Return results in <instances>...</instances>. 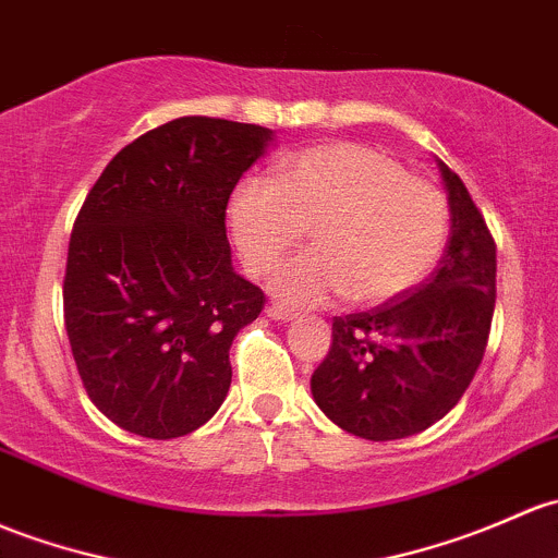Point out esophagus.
<instances>
[{"label":"esophagus","instance_id":"esophagus-1","mask_svg":"<svg viewBox=\"0 0 558 558\" xmlns=\"http://www.w3.org/2000/svg\"><path fill=\"white\" fill-rule=\"evenodd\" d=\"M267 315L272 320H283V324H286V320H294L296 318L294 310H286V307H280V304H269Z\"/></svg>","mask_w":558,"mask_h":558}]
</instances>
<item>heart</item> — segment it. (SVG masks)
Here are the masks:
<instances>
[{"label":"heart","mask_w":558,"mask_h":558,"mask_svg":"<svg viewBox=\"0 0 558 558\" xmlns=\"http://www.w3.org/2000/svg\"><path fill=\"white\" fill-rule=\"evenodd\" d=\"M227 221L251 275L269 272L310 230L315 248L272 275L291 304L392 302L433 272L449 234L441 190L363 144L313 146L286 157L272 181L245 179Z\"/></svg>","instance_id":"heart-1"}]
</instances>
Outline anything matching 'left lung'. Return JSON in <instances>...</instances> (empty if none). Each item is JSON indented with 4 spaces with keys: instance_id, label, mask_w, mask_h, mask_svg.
<instances>
[{
    "instance_id": "obj_1",
    "label": "left lung",
    "mask_w": 558,
    "mask_h": 558,
    "mask_svg": "<svg viewBox=\"0 0 558 558\" xmlns=\"http://www.w3.org/2000/svg\"><path fill=\"white\" fill-rule=\"evenodd\" d=\"M436 162L451 214L441 264L409 294L333 318L331 348L310 379L320 412L368 441L414 436L449 414L489 339L495 240L460 175Z\"/></svg>"
}]
</instances>
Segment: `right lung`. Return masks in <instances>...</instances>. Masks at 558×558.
Returning a JSON list of instances; mask_svg holds the SVG:
<instances>
[{
	"label": "right lung",
	"mask_w": 558,
	"mask_h": 558,
	"mask_svg": "<svg viewBox=\"0 0 558 558\" xmlns=\"http://www.w3.org/2000/svg\"><path fill=\"white\" fill-rule=\"evenodd\" d=\"M269 141L262 125L179 117L117 151L87 192L63 320L87 396L122 430L179 438L225 403L232 339L264 307L232 267L227 203Z\"/></svg>",
	"instance_id": "add662e5"
}]
</instances>
